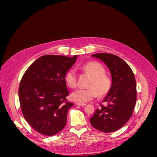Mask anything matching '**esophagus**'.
Listing matches in <instances>:
<instances>
[{
	"label": "esophagus",
	"instance_id": "obj_1",
	"mask_svg": "<svg viewBox=\"0 0 157 157\" xmlns=\"http://www.w3.org/2000/svg\"><path fill=\"white\" fill-rule=\"evenodd\" d=\"M76 105H80V106H83V105H85L86 104H85V103H80V102H76Z\"/></svg>",
	"mask_w": 157,
	"mask_h": 157
}]
</instances>
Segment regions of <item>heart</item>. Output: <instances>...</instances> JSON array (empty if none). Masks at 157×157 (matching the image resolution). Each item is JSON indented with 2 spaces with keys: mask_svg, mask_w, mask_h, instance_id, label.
Here are the masks:
<instances>
[{
  "mask_svg": "<svg viewBox=\"0 0 157 157\" xmlns=\"http://www.w3.org/2000/svg\"><path fill=\"white\" fill-rule=\"evenodd\" d=\"M81 69L91 76L86 89H78L71 94L73 101L79 102H86L95 98L98 95L102 97L108 94L112 86L111 78L105 74L103 65L98 62H90L84 64ZM67 85L74 88L77 86V75L74 69H70L65 75Z\"/></svg>",
  "mask_w": 157,
  "mask_h": 157,
  "instance_id": "obj_1",
  "label": "heart"
}]
</instances>
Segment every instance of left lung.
<instances>
[{"label": "left lung", "mask_w": 157, "mask_h": 157, "mask_svg": "<svg viewBox=\"0 0 157 157\" xmlns=\"http://www.w3.org/2000/svg\"><path fill=\"white\" fill-rule=\"evenodd\" d=\"M108 66L112 86L90 119L92 125L105 133L113 132L123 126L132 115L137 99L136 82L130 66L119 56L110 53L92 55Z\"/></svg>", "instance_id": "8db88e82"}]
</instances>
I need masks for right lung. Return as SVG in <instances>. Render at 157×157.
<instances>
[{
  "mask_svg": "<svg viewBox=\"0 0 157 157\" xmlns=\"http://www.w3.org/2000/svg\"><path fill=\"white\" fill-rule=\"evenodd\" d=\"M77 56H42L29 66L21 78L18 96L23 117L41 134L55 135L66 125L68 110L74 104L66 98L69 92L65 75Z\"/></svg>",
  "mask_w": 157,
  "mask_h": 157,
  "instance_id": "1",
  "label": "right lung"
}]
</instances>
